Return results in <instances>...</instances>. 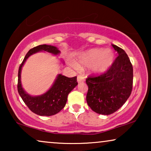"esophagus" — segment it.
<instances>
[{"mask_svg": "<svg viewBox=\"0 0 151 151\" xmlns=\"http://www.w3.org/2000/svg\"><path fill=\"white\" fill-rule=\"evenodd\" d=\"M84 80H85V79H84V77L83 76H82V75H78V76L77 81H78V83H80V82H84Z\"/></svg>", "mask_w": 151, "mask_h": 151, "instance_id": "34e87169", "label": "esophagus"}]
</instances>
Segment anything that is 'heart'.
Segmentation results:
<instances>
[{
  "mask_svg": "<svg viewBox=\"0 0 151 151\" xmlns=\"http://www.w3.org/2000/svg\"><path fill=\"white\" fill-rule=\"evenodd\" d=\"M114 53L111 50L102 49H93L80 55L77 66L92 65L93 71L96 73H102L112 65L114 61Z\"/></svg>",
  "mask_w": 151,
  "mask_h": 151,
  "instance_id": "heart-1",
  "label": "heart"
}]
</instances>
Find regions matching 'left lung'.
<instances>
[{"label":"left lung","mask_w":151,"mask_h":151,"mask_svg":"<svg viewBox=\"0 0 151 151\" xmlns=\"http://www.w3.org/2000/svg\"><path fill=\"white\" fill-rule=\"evenodd\" d=\"M118 56L106 72L86 79L88 85L86 102L97 113H115L131 96L133 88V69L129 58L120 47L112 45Z\"/></svg>","instance_id":"obj_1"}]
</instances>
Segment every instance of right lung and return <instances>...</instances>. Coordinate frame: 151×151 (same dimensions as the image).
Returning a JSON list of instances; mask_svg holds the SVG:
<instances>
[{
  "label": "right lung",
  "instance_id": "1",
  "mask_svg": "<svg viewBox=\"0 0 151 151\" xmlns=\"http://www.w3.org/2000/svg\"><path fill=\"white\" fill-rule=\"evenodd\" d=\"M44 51L58 55L60 53L56 47L47 45H41L31 49L20 65L18 75V91L28 108L41 116H51L60 112L67 101V96L70 92L78 85L77 77L68 78L58 74L52 86L44 94L38 96H32L24 91L22 87L20 77L21 69L25 61L30 55L38 51Z\"/></svg>",
  "mask_w": 151,
  "mask_h": 151
}]
</instances>
